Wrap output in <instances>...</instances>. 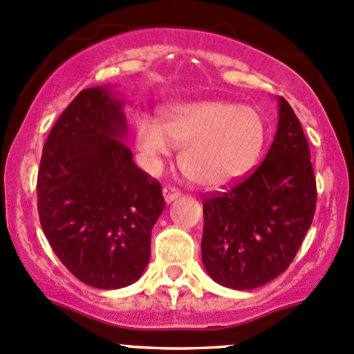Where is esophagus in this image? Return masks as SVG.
<instances>
[{
  "label": "esophagus",
  "mask_w": 354,
  "mask_h": 354,
  "mask_svg": "<svg viewBox=\"0 0 354 354\" xmlns=\"http://www.w3.org/2000/svg\"><path fill=\"white\" fill-rule=\"evenodd\" d=\"M177 197H180V192H178L176 187H165V189H163V199H165L167 204L174 203Z\"/></svg>",
  "instance_id": "1"
}]
</instances>
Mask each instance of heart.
Returning <instances> with one entry per match:
<instances>
[{
	"label": "heart",
	"instance_id": "heart-1",
	"mask_svg": "<svg viewBox=\"0 0 354 354\" xmlns=\"http://www.w3.org/2000/svg\"><path fill=\"white\" fill-rule=\"evenodd\" d=\"M136 147L148 167L182 148V172L194 184L221 187L241 177L260 153L265 138L261 116L250 106L197 101L172 106L162 121H136Z\"/></svg>",
	"mask_w": 354,
	"mask_h": 354
}]
</instances>
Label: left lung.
Returning <instances> with one entry per match:
<instances>
[{"label": "left lung", "mask_w": 354, "mask_h": 354, "mask_svg": "<svg viewBox=\"0 0 354 354\" xmlns=\"http://www.w3.org/2000/svg\"><path fill=\"white\" fill-rule=\"evenodd\" d=\"M267 157L250 177L204 201L203 263L214 282L252 290L292 263L313 224L315 178L309 143L283 97Z\"/></svg>", "instance_id": "left-lung-1"}]
</instances>
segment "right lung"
Returning <instances> with one entry per match:
<instances>
[{"label": "right lung", "instance_id": "obj_1", "mask_svg": "<svg viewBox=\"0 0 354 354\" xmlns=\"http://www.w3.org/2000/svg\"><path fill=\"white\" fill-rule=\"evenodd\" d=\"M124 101L113 86L81 91L52 128L37 192L44 233L59 260L91 287L111 290L140 279L165 201L124 140Z\"/></svg>", "mask_w": 354, "mask_h": 354}]
</instances>
